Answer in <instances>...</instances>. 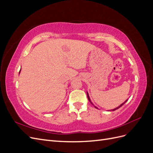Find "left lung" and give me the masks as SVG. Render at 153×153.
I'll use <instances>...</instances> for the list:
<instances>
[{
	"label": "left lung",
	"mask_w": 153,
	"mask_h": 153,
	"mask_svg": "<svg viewBox=\"0 0 153 153\" xmlns=\"http://www.w3.org/2000/svg\"><path fill=\"white\" fill-rule=\"evenodd\" d=\"M87 98H88V100H89V101H90V102H91V103L92 105H93V103H92L91 102V99H90V98H89V94H88V92H87ZM127 101H128V100H126V101H124V103H122L121 105H119V106H118V107H117V108H114V109H112V110H112V111H114V110H117V109L119 108L120 107H121V106H123V105H124V104L125 103H126ZM94 107H95L96 108H97V107H96V106H94Z\"/></svg>",
	"instance_id": "1"
}]
</instances>
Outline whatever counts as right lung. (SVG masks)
Instances as JSON below:
<instances>
[{"label": "right lung", "instance_id": "add662e5", "mask_svg": "<svg viewBox=\"0 0 153 153\" xmlns=\"http://www.w3.org/2000/svg\"><path fill=\"white\" fill-rule=\"evenodd\" d=\"M20 71H21V69H20ZM20 72H19V74H20Z\"/></svg>", "mask_w": 153, "mask_h": 153}]
</instances>
